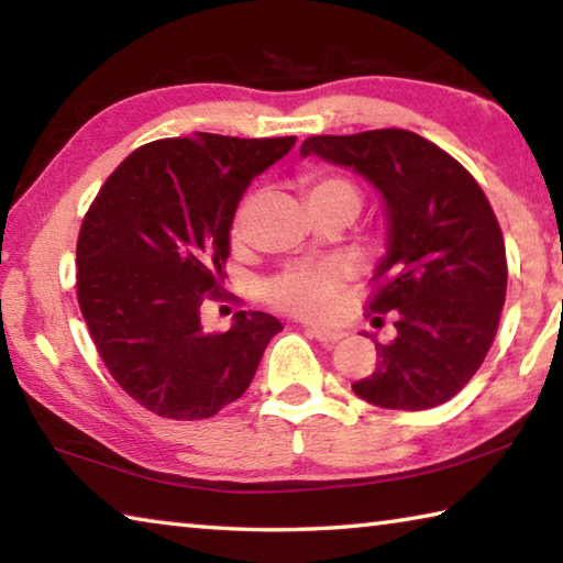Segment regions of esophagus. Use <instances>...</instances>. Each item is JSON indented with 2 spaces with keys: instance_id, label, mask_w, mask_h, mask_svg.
Listing matches in <instances>:
<instances>
[{
  "instance_id": "esophagus-1",
  "label": "esophagus",
  "mask_w": 563,
  "mask_h": 563,
  "mask_svg": "<svg viewBox=\"0 0 563 563\" xmlns=\"http://www.w3.org/2000/svg\"><path fill=\"white\" fill-rule=\"evenodd\" d=\"M305 332H308L310 338H316L320 342H325V345H330V342H338L345 338V332L342 330H332V328H320V325H308L305 328Z\"/></svg>"
}]
</instances>
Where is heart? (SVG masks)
Returning a JSON list of instances; mask_svg holds the SVG:
<instances>
[{
    "mask_svg": "<svg viewBox=\"0 0 563 563\" xmlns=\"http://www.w3.org/2000/svg\"><path fill=\"white\" fill-rule=\"evenodd\" d=\"M305 196L310 201H325V198H345L357 206V190L345 178L310 174L305 176ZM247 208H241L233 221V241H241L245 228ZM345 268L340 263H295L283 273L273 275L263 283L265 300L275 308L300 318H322L332 310L335 295Z\"/></svg>",
    "mask_w": 563,
    "mask_h": 563,
    "instance_id": "obj_1",
    "label": "heart"
}]
</instances>
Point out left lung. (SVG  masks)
Masks as SVG:
<instances>
[{"label":"left lung","instance_id":"obj_1","mask_svg":"<svg viewBox=\"0 0 563 563\" xmlns=\"http://www.w3.org/2000/svg\"><path fill=\"white\" fill-rule=\"evenodd\" d=\"M300 156L355 170L387 216L369 310L393 312L397 338L375 340V373L352 389L385 409L444 405L487 357L507 295V253L487 196L450 154L405 129L310 136Z\"/></svg>","mask_w":563,"mask_h":563}]
</instances>
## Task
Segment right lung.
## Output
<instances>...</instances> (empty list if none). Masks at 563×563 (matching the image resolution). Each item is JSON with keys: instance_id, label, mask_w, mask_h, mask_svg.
I'll list each match as a JSON object with an SVG mask.
<instances>
[{"instance_id": "add662e5", "label": "right lung", "mask_w": 563, "mask_h": 563, "mask_svg": "<svg viewBox=\"0 0 563 563\" xmlns=\"http://www.w3.org/2000/svg\"><path fill=\"white\" fill-rule=\"evenodd\" d=\"M295 136L194 133L133 151L93 198L76 243V298L103 365L168 419H206L241 397L273 335L268 312L206 332L201 305L223 283L243 190Z\"/></svg>"}]
</instances>
